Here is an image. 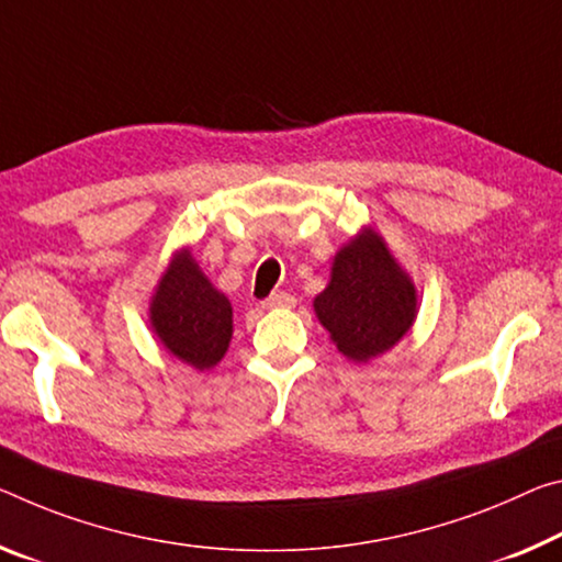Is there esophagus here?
Here are the masks:
<instances>
[{
    "mask_svg": "<svg viewBox=\"0 0 562 562\" xmlns=\"http://www.w3.org/2000/svg\"><path fill=\"white\" fill-rule=\"evenodd\" d=\"M295 297L292 295H288V292H274V295H270L267 297L265 302H262V307H267V310H278V307H295Z\"/></svg>",
    "mask_w": 562,
    "mask_h": 562,
    "instance_id": "34e87169",
    "label": "esophagus"
}]
</instances>
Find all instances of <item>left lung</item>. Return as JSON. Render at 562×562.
Returning a JSON list of instances; mask_svg holds the SVG:
<instances>
[{
	"label": "left lung",
	"mask_w": 562,
	"mask_h": 562,
	"mask_svg": "<svg viewBox=\"0 0 562 562\" xmlns=\"http://www.w3.org/2000/svg\"><path fill=\"white\" fill-rule=\"evenodd\" d=\"M315 315L347 360L370 362L403 340L417 319V288L380 233L362 227L337 249Z\"/></svg>",
	"instance_id": "left-lung-1"
}]
</instances>
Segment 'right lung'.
I'll return each mask as SVG.
<instances>
[{
	"mask_svg": "<svg viewBox=\"0 0 562 562\" xmlns=\"http://www.w3.org/2000/svg\"><path fill=\"white\" fill-rule=\"evenodd\" d=\"M159 345L194 370H212L233 340V305L210 282L190 247L177 249L149 300Z\"/></svg>",
	"mask_w": 562,
	"mask_h": 562,
	"instance_id": "right-lung-1",
	"label": "right lung"
}]
</instances>
